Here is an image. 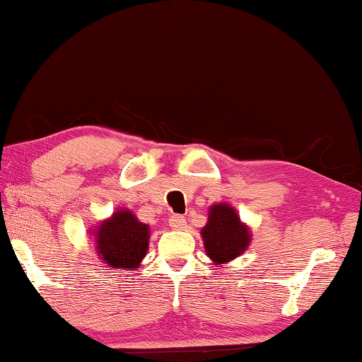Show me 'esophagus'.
Returning <instances> with one entry per match:
<instances>
[{
    "mask_svg": "<svg viewBox=\"0 0 362 362\" xmlns=\"http://www.w3.org/2000/svg\"><path fill=\"white\" fill-rule=\"evenodd\" d=\"M170 226L173 228V230H185L186 228V218L185 216H181V215H173L170 218Z\"/></svg>",
    "mask_w": 362,
    "mask_h": 362,
    "instance_id": "34e87169",
    "label": "esophagus"
}]
</instances>
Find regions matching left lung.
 <instances>
[{"instance_id": "1", "label": "left lung", "mask_w": 362, "mask_h": 362, "mask_svg": "<svg viewBox=\"0 0 362 362\" xmlns=\"http://www.w3.org/2000/svg\"><path fill=\"white\" fill-rule=\"evenodd\" d=\"M200 236L214 265L235 260L252 241L249 226L239 218L238 210L226 202L210 205L207 223L200 230Z\"/></svg>"}]
</instances>
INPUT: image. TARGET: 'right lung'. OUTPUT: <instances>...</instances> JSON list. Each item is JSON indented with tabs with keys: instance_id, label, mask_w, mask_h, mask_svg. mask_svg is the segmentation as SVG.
<instances>
[{
	"instance_id": "obj_1",
	"label": "right lung",
	"mask_w": 362,
	"mask_h": 362,
	"mask_svg": "<svg viewBox=\"0 0 362 362\" xmlns=\"http://www.w3.org/2000/svg\"><path fill=\"white\" fill-rule=\"evenodd\" d=\"M90 239L98 260L116 272L141 269L148 251L150 226L139 221L129 209H118L90 228Z\"/></svg>"
}]
</instances>
